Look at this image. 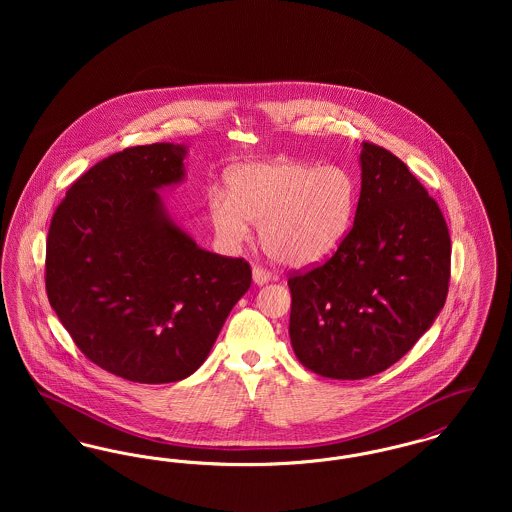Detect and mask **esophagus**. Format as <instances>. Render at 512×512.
I'll return each mask as SVG.
<instances>
[{"mask_svg": "<svg viewBox=\"0 0 512 512\" xmlns=\"http://www.w3.org/2000/svg\"><path fill=\"white\" fill-rule=\"evenodd\" d=\"M270 280H272V274L268 272L267 268L253 267V282H255L257 286L268 284Z\"/></svg>", "mask_w": 512, "mask_h": 512, "instance_id": "esophagus-1", "label": "esophagus"}]
</instances>
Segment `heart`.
Here are the masks:
<instances>
[{"mask_svg":"<svg viewBox=\"0 0 512 512\" xmlns=\"http://www.w3.org/2000/svg\"><path fill=\"white\" fill-rule=\"evenodd\" d=\"M355 195V180L341 167L276 159L232 172L228 195L209 197V220L222 244L247 242L253 222L272 261L315 267L338 251L351 226Z\"/></svg>","mask_w":512,"mask_h":512,"instance_id":"obj_1","label":"heart"}]
</instances>
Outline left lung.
Here are the masks:
<instances>
[{
    "label": "left lung",
    "mask_w": 512,
    "mask_h": 512,
    "mask_svg": "<svg viewBox=\"0 0 512 512\" xmlns=\"http://www.w3.org/2000/svg\"><path fill=\"white\" fill-rule=\"evenodd\" d=\"M355 222L320 267L293 274L290 340L301 365L361 380L397 363L434 324L449 288L451 238L407 165L363 144Z\"/></svg>",
    "instance_id": "left-lung-1"
}]
</instances>
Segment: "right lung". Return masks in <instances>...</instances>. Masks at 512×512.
<instances>
[{
    "mask_svg": "<svg viewBox=\"0 0 512 512\" xmlns=\"http://www.w3.org/2000/svg\"><path fill=\"white\" fill-rule=\"evenodd\" d=\"M186 153L151 144L99 161L49 226L51 309L92 363L130 382L194 374L251 286L244 259L201 249L159 194L184 182Z\"/></svg>",
    "mask_w": 512,
    "mask_h": 512,
    "instance_id": "obj_1",
    "label": "right lung"
}]
</instances>
